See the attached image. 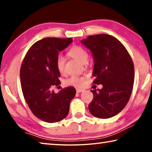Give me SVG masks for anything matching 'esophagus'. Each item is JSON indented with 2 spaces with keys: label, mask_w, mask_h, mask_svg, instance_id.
I'll list each match as a JSON object with an SVG mask.
<instances>
[{
  "label": "esophagus",
  "mask_w": 152,
  "mask_h": 152,
  "mask_svg": "<svg viewBox=\"0 0 152 152\" xmlns=\"http://www.w3.org/2000/svg\"><path fill=\"white\" fill-rule=\"evenodd\" d=\"M84 91V90H83V89H80V88L76 89V92H78V93H80V92H82Z\"/></svg>",
  "instance_id": "obj_1"
}]
</instances>
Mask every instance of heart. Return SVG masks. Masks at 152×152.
Masks as SVG:
<instances>
[{
	"label": "heart",
	"instance_id": "1",
	"mask_svg": "<svg viewBox=\"0 0 152 152\" xmlns=\"http://www.w3.org/2000/svg\"><path fill=\"white\" fill-rule=\"evenodd\" d=\"M69 56L75 59L79 62L84 64L87 61L88 54L85 49L81 46L76 45L68 51ZM65 58L62 55H58L56 58V64L58 70L60 73H64L65 71ZM85 82V78L84 76H72L66 81V83L68 85L76 87L83 86Z\"/></svg>",
	"mask_w": 152,
	"mask_h": 152
}]
</instances>
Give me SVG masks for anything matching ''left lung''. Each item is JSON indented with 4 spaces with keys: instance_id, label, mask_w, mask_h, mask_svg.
<instances>
[{
    "instance_id": "left-lung-1",
    "label": "left lung",
    "mask_w": 152,
    "mask_h": 152,
    "mask_svg": "<svg viewBox=\"0 0 152 152\" xmlns=\"http://www.w3.org/2000/svg\"><path fill=\"white\" fill-rule=\"evenodd\" d=\"M80 42L91 51L94 60V84L102 89L92 90L89 111L100 119H109L124 109L132 94L134 66L128 51L113 36L91 35Z\"/></svg>"
}]
</instances>
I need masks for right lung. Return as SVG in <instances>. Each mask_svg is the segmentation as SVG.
Masks as SVG:
<instances>
[{
  "mask_svg": "<svg viewBox=\"0 0 152 152\" xmlns=\"http://www.w3.org/2000/svg\"><path fill=\"white\" fill-rule=\"evenodd\" d=\"M72 42L71 38L48 37L38 41L28 50L20 67V84L25 101L33 115L45 122L64 119L76 95L72 86L58 93L53 90L61 84L56 64L58 53Z\"/></svg>",
  "mask_w": 152,
  "mask_h": 152,
  "instance_id": "add662e5",
  "label": "right lung"
}]
</instances>
